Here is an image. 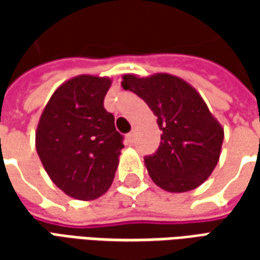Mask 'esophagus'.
Segmentation results:
<instances>
[{"mask_svg": "<svg viewBox=\"0 0 260 260\" xmlns=\"http://www.w3.org/2000/svg\"><path fill=\"white\" fill-rule=\"evenodd\" d=\"M126 139H128L129 143H134V141H135V134H134V132L128 134V135H126Z\"/></svg>", "mask_w": 260, "mask_h": 260, "instance_id": "esophagus-1", "label": "esophagus"}]
</instances>
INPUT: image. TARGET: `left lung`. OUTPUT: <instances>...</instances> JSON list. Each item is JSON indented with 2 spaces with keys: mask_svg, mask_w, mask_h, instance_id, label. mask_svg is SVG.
<instances>
[{
  "mask_svg": "<svg viewBox=\"0 0 260 260\" xmlns=\"http://www.w3.org/2000/svg\"><path fill=\"white\" fill-rule=\"evenodd\" d=\"M121 86L146 102L163 131L157 152L145 157L153 182L173 193L203 184L218 163L224 129L195 87L170 74H125Z\"/></svg>",
  "mask_w": 260,
  "mask_h": 260,
  "instance_id": "obj_1",
  "label": "left lung"
}]
</instances>
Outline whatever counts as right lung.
<instances>
[{"mask_svg":"<svg viewBox=\"0 0 260 260\" xmlns=\"http://www.w3.org/2000/svg\"><path fill=\"white\" fill-rule=\"evenodd\" d=\"M111 79L78 75L57 87L36 129V150L44 170L61 191L93 201L111 186L122 136L103 106Z\"/></svg>","mask_w":260,"mask_h":260,"instance_id":"obj_1","label":"right lung"}]
</instances>
